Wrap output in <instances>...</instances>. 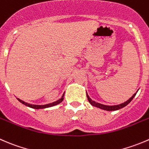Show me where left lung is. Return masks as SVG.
Wrapping results in <instances>:
<instances>
[{
  "label": "left lung",
  "instance_id": "obj_1",
  "mask_svg": "<svg viewBox=\"0 0 149 149\" xmlns=\"http://www.w3.org/2000/svg\"><path fill=\"white\" fill-rule=\"evenodd\" d=\"M135 95H136V93L134 94V95H132V96L128 100H127L126 102H125L124 103L119 104V105H102V104H100V103H98V102H96L95 101L92 100L89 97V95H87V93H86L87 99H88V100H89V102H90L91 105H93V106L97 107V108H101V109L105 110V111H116V110H119V109H121V108H124V107L126 106L127 105H128V104H129L130 102L132 101V100L133 99L134 97L135 96Z\"/></svg>",
  "mask_w": 149,
  "mask_h": 149
}]
</instances>
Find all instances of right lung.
I'll use <instances>...</instances> for the list:
<instances>
[{"instance_id": "add662e5", "label": "right lung", "mask_w": 149, "mask_h": 149, "mask_svg": "<svg viewBox=\"0 0 149 149\" xmlns=\"http://www.w3.org/2000/svg\"><path fill=\"white\" fill-rule=\"evenodd\" d=\"M64 94H65V93H64ZM64 94H63V96H62V97L60 98V100H58L55 101V102H52V103L47 104V105H32V104H29V103H27V102H24V101H22V100L19 99V98H17V100H18L19 101V102H21V103L24 104V105H25L26 106H28V107H30V108H34V109H43V108H49V107L54 106V105H58L59 103H60V102H61L63 100V99H64Z\"/></svg>"}]
</instances>
